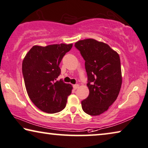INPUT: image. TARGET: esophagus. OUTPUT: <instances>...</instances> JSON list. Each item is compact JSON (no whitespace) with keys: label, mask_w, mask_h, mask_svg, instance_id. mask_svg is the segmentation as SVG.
Listing matches in <instances>:
<instances>
[{"label":"esophagus","mask_w":148,"mask_h":148,"mask_svg":"<svg viewBox=\"0 0 148 148\" xmlns=\"http://www.w3.org/2000/svg\"><path fill=\"white\" fill-rule=\"evenodd\" d=\"M73 88H74V90L78 89V88H79V85L78 84H74V85H73Z\"/></svg>","instance_id":"esophagus-1"}]
</instances>
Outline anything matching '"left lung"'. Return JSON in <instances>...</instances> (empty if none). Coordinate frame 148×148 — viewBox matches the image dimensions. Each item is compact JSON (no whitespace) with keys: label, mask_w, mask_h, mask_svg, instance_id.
Segmentation results:
<instances>
[{"label":"left lung","mask_w":148,"mask_h":148,"mask_svg":"<svg viewBox=\"0 0 148 148\" xmlns=\"http://www.w3.org/2000/svg\"><path fill=\"white\" fill-rule=\"evenodd\" d=\"M75 46L85 60L89 95L82 101L84 112L98 116L115 102L122 82L120 58L118 52L103 42L93 38L79 40Z\"/></svg>","instance_id":"1"}]
</instances>
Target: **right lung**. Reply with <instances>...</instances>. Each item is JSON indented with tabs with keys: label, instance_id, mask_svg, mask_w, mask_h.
<instances>
[{
	"label": "right lung",
	"instance_id": "add662e5",
	"mask_svg": "<svg viewBox=\"0 0 148 148\" xmlns=\"http://www.w3.org/2000/svg\"><path fill=\"white\" fill-rule=\"evenodd\" d=\"M72 44L34 45L23 61V74L28 95L33 103L48 114L59 112L66 107L72 86L56 80L60 74L59 67Z\"/></svg>",
	"mask_w": 148,
	"mask_h": 148
}]
</instances>
